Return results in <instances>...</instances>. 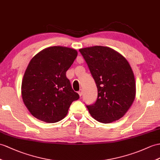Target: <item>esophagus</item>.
Instances as JSON below:
<instances>
[{
	"label": "esophagus",
	"mask_w": 160,
	"mask_h": 160,
	"mask_svg": "<svg viewBox=\"0 0 160 160\" xmlns=\"http://www.w3.org/2000/svg\"><path fill=\"white\" fill-rule=\"evenodd\" d=\"M78 93H79V96L81 97V96H82V95H83V91L81 89V90H79V92H78Z\"/></svg>",
	"instance_id": "34e87169"
}]
</instances>
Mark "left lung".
Listing matches in <instances>:
<instances>
[{
	"mask_svg": "<svg viewBox=\"0 0 160 160\" xmlns=\"http://www.w3.org/2000/svg\"><path fill=\"white\" fill-rule=\"evenodd\" d=\"M98 88V98L88 105L93 119L109 123L122 118L133 103L136 83L127 60L108 47L93 46L80 49Z\"/></svg>",
	"mask_w": 160,
	"mask_h": 160,
	"instance_id": "left-lung-1",
	"label": "left lung"
}]
</instances>
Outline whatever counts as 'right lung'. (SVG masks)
<instances>
[{
	"label": "right lung",
	"mask_w": 160,
	"mask_h": 160,
	"mask_svg": "<svg viewBox=\"0 0 160 160\" xmlns=\"http://www.w3.org/2000/svg\"><path fill=\"white\" fill-rule=\"evenodd\" d=\"M77 56V50L62 46L44 49L29 62L22 83V96L34 118L56 123L67 115L79 95L73 90L66 72Z\"/></svg>",
	"instance_id": "obj_1"
}]
</instances>
